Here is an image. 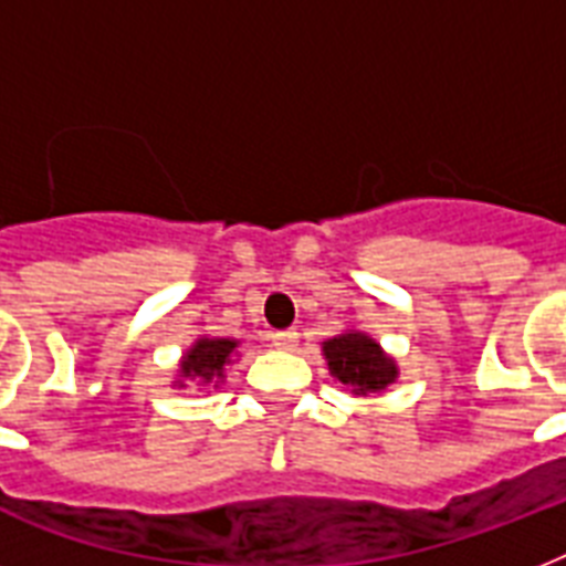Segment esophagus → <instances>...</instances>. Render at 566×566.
<instances>
[{
    "mask_svg": "<svg viewBox=\"0 0 566 566\" xmlns=\"http://www.w3.org/2000/svg\"><path fill=\"white\" fill-rule=\"evenodd\" d=\"M270 340H273L275 349L291 353V349H296V344H300V335H296L293 328H284V332H273V335H270Z\"/></svg>",
    "mask_w": 566,
    "mask_h": 566,
    "instance_id": "obj_1",
    "label": "esophagus"
}]
</instances>
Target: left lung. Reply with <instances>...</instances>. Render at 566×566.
Segmentation results:
<instances>
[{"instance_id":"1","label":"left lung","mask_w":566,"mask_h":566,"mask_svg":"<svg viewBox=\"0 0 566 566\" xmlns=\"http://www.w3.org/2000/svg\"><path fill=\"white\" fill-rule=\"evenodd\" d=\"M323 358L328 373L355 396L385 394L399 378L394 355H387L376 337L361 328H346L340 335L323 340Z\"/></svg>"}]
</instances>
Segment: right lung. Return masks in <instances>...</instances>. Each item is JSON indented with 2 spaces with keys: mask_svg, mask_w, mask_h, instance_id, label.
Here are the masks:
<instances>
[{
  "mask_svg": "<svg viewBox=\"0 0 566 566\" xmlns=\"http://www.w3.org/2000/svg\"><path fill=\"white\" fill-rule=\"evenodd\" d=\"M240 340L238 337H213L199 335L193 344L181 353L179 370L172 378V387L199 385V387H220L226 381V367L238 361Z\"/></svg>",
  "mask_w": 566,
  "mask_h": 566,
  "instance_id": "obj_1",
  "label": "right lung"
}]
</instances>
